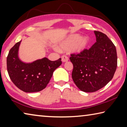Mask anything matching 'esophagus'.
Here are the masks:
<instances>
[{
  "label": "esophagus",
  "mask_w": 127,
  "mask_h": 127,
  "mask_svg": "<svg viewBox=\"0 0 127 127\" xmlns=\"http://www.w3.org/2000/svg\"><path fill=\"white\" fill-rule=\"evenodd\" d=\"M68 60V58L67 56L63 55L62 56V61L63 62H66Z\"/></svg>",
  "instance_id": "esophagus-1"
}]
</instances>
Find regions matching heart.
<instances>
[{"mask_svg":"<svg viewBox=\"0 0 127 127\" xmlns=\"http://www.w3.org/2000/svg\"><path fill=\"white\" fill-rule=\"evenodd\" d=\"M89 39L86 37L81 38L78 34L69 36L59 44L58 49L60 50H69L72 49L74 53L80 54L85 50L87 46Z\"/></svg>","mask_w":127,"mask_h":127,"instance_id":"heart-1","label":"heart"}]
</instances>
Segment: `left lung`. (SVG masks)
I'll return each mask as SVG.
<instances>
[{
    "label": "left lung",
    "mask_w": 127,
    "mask_h": 127,
    "mask_svg": "<svg viewBox=\"0 0 127 127\" xmlns=\"http://www.w3.org/2000/svg\"><path fill=\"white\" fill-rule=\"evenodd\" d=\"M96 42L89 49L71 54L72 77L81 91H97L113 78L117 67V53L112 42L105 34L94 31Z\"/></svg>",
    "instance_id": "left-lung-1"
}]
</instances>
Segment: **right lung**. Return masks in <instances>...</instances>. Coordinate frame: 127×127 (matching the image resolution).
Instances as JSON below:
<instances>
[{
    "label": "right lung",
    "instance_id": "right-lung-1",
    "mask_svg": "<svg viewBox=\"0 0 127 127\" xmlns=\"http://www.w3.org/2000/svg\"><path fill=\"white\" fill-rule=\"evenodd\" d=\"M21 41L12 47L7 58V71L13 83L22 91L33 93L45 89L53 72L62 64L61 58L51 61L47 58L25 63L19 57Z\"/></svg>",
    "mask_w": 127,
    "mask_h": 127
}]
</instances>
